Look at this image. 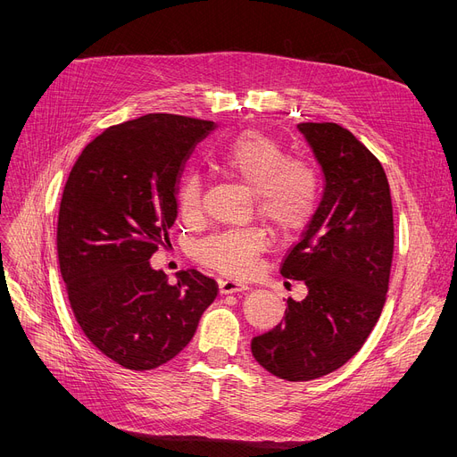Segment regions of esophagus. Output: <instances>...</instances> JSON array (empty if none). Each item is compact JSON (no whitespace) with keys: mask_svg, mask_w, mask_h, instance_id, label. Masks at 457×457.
Instances as JSON below:
<instances>
[{"mask_svg":"<svg viewBox=\"0 0 457 457\" xmlns=\"http://www.w3.org/2000/svg\"><path fill=\"white\" fill-rule=\"evenodd\" d=\"M219 289H220L222 295L245 293V291H248V283L237 281V279H231V278H226V279H220V281H219Z\"/></svg>","mask_w":457,"mask_h":457,"instance_id":"1","label":"esophagus"}]
</instances>
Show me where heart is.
<instances>
[{"mask_svg":"<svg viewBox=\"0 0 457 457\" xmlns=\"http://www.w3.org/2000/svg\"><path fill=\"white\" fill-rule=\"evenodd\" d=\"M216 164L253 195L259 219L278 237H293L313 216L319 202V176L305 161L289 159L281 144L261 131H246L231 140ZM178 205L185 219L202 209V181L188 172L178 188ZM267 246L262 229L216 233L198 246L200 259L211 269L231 276L252 270L253 259Z\"/></svg>","mask_w":457,"mask_h":457,"instance_id":"b5f03b06","label":"heart"}]
</instances>
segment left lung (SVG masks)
<instances>
[{"instance_id":"left-lung-1","label":"left lung","mask_w":457,"mask_h":457,"mask_svg":"<svg viewBox=\"0 0 457 457\" xmlns=\"http://www.w3.org/2000/svg\"><path fill=\"white\" fill-rule=\"evenodd\" d=\"M324 178L322 198L281 265L307 296L287 300L285 320L252 341L255 361L287 381L343 367L374 329L395 248L393 202L381 162L339 124L300 122Z\"/></svg>"}]
</instances>
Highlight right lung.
Listing matches in <instances>:
<instances>
[{
    "mask_svg": "<svg viewBox=\"0 0 457 457\" xmlns=\"http://www.w3.org/2000/svg\"><path fill=\"white\" fill-rule=\"evenodd\" d=\"M214 128L140 116L96 137L68 176L57 224L68 300L90 343L126 369L152 370L176 357L219 291L195 269L170 285L150 265L178 219L185 164Z\"/></svg>",
    "mask_w": 457,
    "mask_h": 457,
    "instance_id": "right-lung-1",
    "label": "right lung"
}]
</instances>
